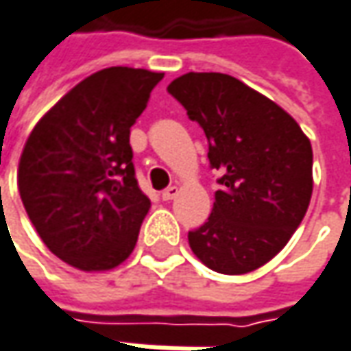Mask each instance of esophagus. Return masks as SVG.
<instances>
[{
	"instance_id": "obj_1",
	"label": "esophagus",
	"mask_w": 351,
	"mask_h": 351,
	"mask_svg": "<svg viewBox=\"0 0 351 351\" xmlns=\"http://www.w3.org/2000/svg\"><path fill=\"white\" fill-rule=\"evenodd\" d=\"M178 193H180V187H178V185H169V187H166V189L162 191V199H164V201H169V199H173Z\"/></svg>"
}]
</instances>
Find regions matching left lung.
<instances>
[{
  "instance_id": "1",
  "label": "left lung",
  "mask_w": 351,
  "mask_h": 351,
  "mask_svg": "<svg viewBox=\"0 0 351 351\" xmlns=\"http://www.w3.org/2000/svg\"><path fill=\"white\" fill-rule=\"evenodd\" d=\"M168 91L209 141L219 169L207 223L191 230L197 258L224 276L262 267L289 242L313 195V148L297 121L240 80L189 72Z\"/></svg>"
}]
</instances>
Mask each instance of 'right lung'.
I'll list each match as a JSON object with an SVG mask.
<instances>
[{
  "mask_svg": "<svg viewBox=\"0 0 351 351\" xmlns=\"http://www.w3.org/2000/svg\"><path fill=\"white\" fill-rule=\"evenodd\" d=\"M160 72L113 66L80 82L25 142L21 201L47 248L82 271H107L136 246L150 199L138 187L130 127Z\"/></svg>",
  "mask_w": 351,
  "mask_h": 351,
  "instance_id": "right-lung-1",
  "label": "right lung"
}]
</instances>
